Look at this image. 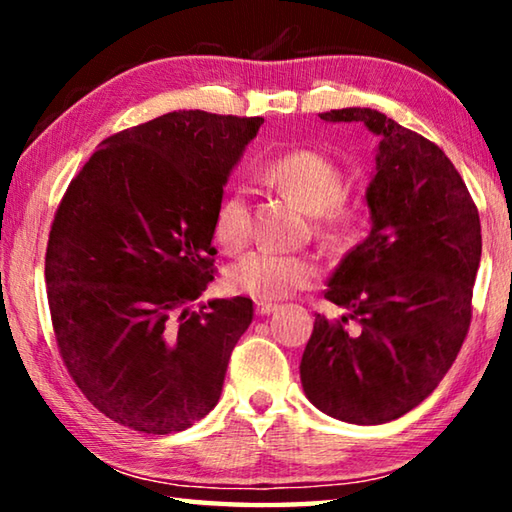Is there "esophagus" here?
Returning <instances> with one entry per match:
<instances>
[{"instance_id": "obj_1", "label": "esophagus", "mask_w": 512, "mask_h": 512, "mask_svg": "<svg viewBox=\"0 0 512 512\" xmlns=\"http://www.w3.org/2000/svg\"><path fill=\"white\" fill-rule=\"evenodd\" d=\"M277 309V305L275 302H255V311L259 316H268V314H273V311Z\"/></svg>"}]
</instances>
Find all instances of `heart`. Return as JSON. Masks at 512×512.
<instances>
[{
	"mask_svg": "<svg viewBox=\"0 0 512 512\" xmlns=\"http://www.w3.org/2000/svg\"><path fill=\"white\" fill-rule=\"evenodd\" d=\"M266 178L316 216V230L327 244L341 246L357 230V219L341 205L345 176L332 160L316 151H291L266 167ZM214 235L228 250H239L250 239V205L246 189H232L216 210ZM318 277V262L309 255L250 250L228 271L232 291L257 300H275L307 287Z\"/></svg>",
	"mask_w": 512,
	"mask_h": 512,
	"instance_id": "obj_1",
	"label": "heart"
}]
</instances>
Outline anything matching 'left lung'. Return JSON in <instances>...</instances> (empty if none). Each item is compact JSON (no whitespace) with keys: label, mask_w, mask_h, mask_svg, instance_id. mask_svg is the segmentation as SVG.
Returning <instances> with one entry per match:
<instances>
[{"label":"left lung","mask_w":512,"mask_h":512,"mask_svg":"<svg viewBox=\"0 0 512 512\" xmlns=\"http://www.w3.org/2000/svg\"><path fill=\"white\" fill-rule=\"evenodd\" d=\"M320 119L359 121L379 144L366 189L370 235L329 277L325 298L345 314L316 316L302 391L329 418L384 424L427 400L461 350L481 262L479 212L447 155L384 112L343 108Z\"/></svg>","instance_id":"1"}]
</instances>
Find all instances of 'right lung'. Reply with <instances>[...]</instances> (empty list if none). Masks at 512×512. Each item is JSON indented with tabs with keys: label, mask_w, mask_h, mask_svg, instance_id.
Segmentation results:
<instances>
[{
	"label": "right lung",
	"mask_w": 512,
	"mask_h": 512,
	"mask_svg": "<svg viewBox=\"0 0 512 512\" xmlns=\"http://www.w3.org/2000/svg\"><path fill=\"white\" fill-rule=\"evenodd\" d=\"M262 117L167 112L99 144L49 232L51 323L81 393L124 427L176 433L219 402L253 300H207L223 187Z\"/></svg>",
	"instance_id": "obj_1"
}]
</instances>
